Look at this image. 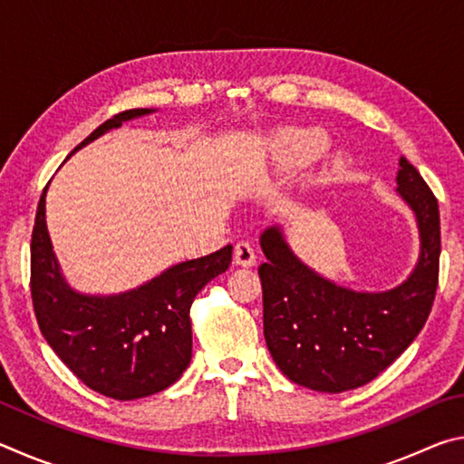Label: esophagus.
<instances>
[{"instance_id":"esophagus-1","label":"esophagus","mask_w":464,"mask_h":464,"mask_svg":"<svg viewBox=\"0 0 464 464\" xmlns=\"http://www.w3.org/2000/svg\"><path fill=\"white\" fill-rule=\"evenodd\" d=\"M256 249L251 247V243L247 241H239L237 246H235V254H233V260L237 266H243V268H249V266L256 264Z\"/></svg>"}]
</instances>
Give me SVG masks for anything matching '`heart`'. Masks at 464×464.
Returning <instances> with one entry per match:
<instances>
[{"mask_svg":"<svg viewBox=\"0 0 464 464\" xmlns=\"http://www.w3.org/2000/svg\"><path fill=\"white\" fill-rule=\"evenodd\" d=\"M325 137L313 129H286L274 139V157L282 168L303 166L324 151Z\"/></svg>","mask_w":464,"mask_h":464,"instance_id":"obj_1","label":"heart"}]
</instances>
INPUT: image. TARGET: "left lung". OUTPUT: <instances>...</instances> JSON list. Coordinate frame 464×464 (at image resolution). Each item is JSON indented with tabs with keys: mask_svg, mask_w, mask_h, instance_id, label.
Listing matches in <instances>:
<instances>
[{
	"mask_svg": "<svg viewBox=\"0 0 464 464\" xmlns=\"http://www.w3.org/2000/svg\"><path fill=\"white\" fill-rule=\"evenodd\" d=\"M399 194L420 223L415 272L389 293H354L317 276L293 256L272 227L262 235L257 268L264 337L290 381L313 391L343 392L376 379L426 325L438 288L440 210L434 192L410 161L399 160Z\"/></svg>",
	"mask_w": 464,
	"mask_h": 464,
	"instance_id": "1",
	"label": "left lung"
}]
</instances>
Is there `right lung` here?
<instances>
[{
  "instance_id": "obj_1",
  "label": "right lung",
  "mask_w": 464,
  "mask_h": 464,
  "mask_svg": "<svg viewBox=\"0 0 464 464\" xmlns=\"http://www.w3.org/2000/svg\"><path fill=\"white\" fill-rule=\"evenodd\" d=\"M149 112L132 108L114 114L73 151ZM44 194L46 188L30 241V295L44 340L77 379L106 397L130 401L168 389L192 358L194 296L229 268L233 246L178 264L130 293L83 296L59 274L46 231Z\"/></svg>"
}]
</instances>
